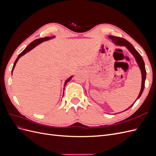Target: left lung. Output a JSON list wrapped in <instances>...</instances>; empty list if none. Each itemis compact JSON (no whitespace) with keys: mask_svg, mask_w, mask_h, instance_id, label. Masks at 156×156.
Instances as JSON below:
<instances>
[{"mask_svg":"<svg viewBox=\"0 0 156 156\" xmlns=\"http://www.w3.org/2000/svg\"><path fill=\"white\" fill-rule=\"evenodd\" d=\"M108 37L112 40V42L115 45H119V46H125V47H126L127 49L130 51V53L133 55V56H134L136 61V62H137V64L139 65V68L141 71V74H142V84H141V89H140V93L139 94L137 98H136V101L140 97L141 94H142V93L144 90V84H145V79H146V69H145V65H144V60L142 58V56H141L138 53V51L133 48V45L130 44L128 41H127L126 40H125L124 38H122V37H116V36H108ZM135 102L128 108H127V109H126L125 111L129 109V108H131L132 106H133V104L135 103Z\"/></svg>","mask_w":156,"mask_h":156,"instance_id":"1","label":"left lung"}]
</instances>
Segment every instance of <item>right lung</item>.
Here are the masks:
<instances>
[{
  "instance_id": "add662e5",
  "label": "right lung",
  "mask_w": 156,
  "mask_h": 156,
  "mask_svg": "<svg viewBox=\"0 0 156 156\" xmlns=\"http://www.w3.org/2000/svg\"><path fill=\"white\" fill-rule=\"evenodd\" d=\"M53 37H55V36H52V37H41V38H39V39H37V40H35L34 41H33L32 42H31V43L28 45L27 48L23 50V51H22V53H21L20 55H19V56H17V59L16 60V61H15V62H14V64H13V68H12V72H13V69H14V68H15V66H16V63H17V62L18 61V60L20 59V58L21 57V56H22L23 55H25L27 53H28V52L29 51H30V50H32L33 48H34L36 46V45H39L40 44H41V43H42V42L43 41H48V40H50V39H52V38H53ZM72 77L73 76H71L70 77H69L66 81H65V83H64V87L66 86V84L71 79H72Z\"/></svg>"
}]
</instances>
